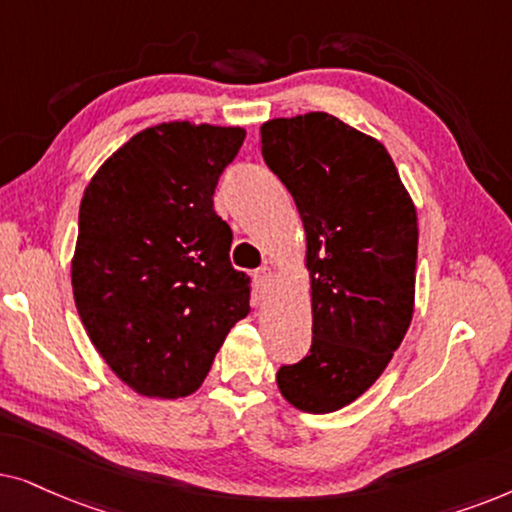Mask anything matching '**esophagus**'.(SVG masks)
I'll return each mask as SVG.
<instances>
[{"mask_svg":"<svg viewBox=\"0 0 512 512\" xmlns=\"http://www.w3.org/2000/svg\"><path fill=\"white\" fill-rule=\"evenodd\" d=\"M255 285L257 290H260V295H267V292L271 290V285H274V271H271L269 267H262L255 271Z\"/></svg>","mask_w":512,"mask_h":512,"instance_id":"1","label":"esophagus"}]
</instances>
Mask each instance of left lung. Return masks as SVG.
Returning <instances> with one entry per match:
<instances>
[{"label": "left lung", "instance_id": "obj_1", "mask_svg": "<svg viewBox=\"0 0 512 512\" xmlns=\"http://www.w3.org/2000/svg\"><path fill=\"white\" fill-rule=\"evenodd\" d=\"M262 156L295 199L311 278V351L276 384L297 410L337 412L381 377L412 323L417 208L386 147L332 114L267 121Z\"/></svg>", "mask_w": 512, "mask_h": 512}]
</instances>
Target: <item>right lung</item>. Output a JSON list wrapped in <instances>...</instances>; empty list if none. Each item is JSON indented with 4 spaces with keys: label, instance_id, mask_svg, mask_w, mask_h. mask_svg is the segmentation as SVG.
<instances>
[{
    "label": "right lung",
    "instance_id": "right-lung-1",
    "mask_svg": "<svg viewBox=\"0 0 512 512\" xmlns=\"http://www.w3.org/2000/svg\"><path fill=\"white\" fill-rule=\"evenodd\" d=\"M241 126L168 121L121 145L79 208L72 290L88 337L117 377L147 398H185L250 313L231 267V229L213 210Z\"/></svg>",
    "mask_w": 512,
    "mask_h": 512
}]
</instances>
